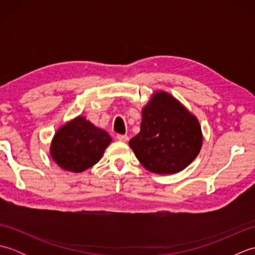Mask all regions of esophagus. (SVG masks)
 <instances>
[{
	"label": "esophagus",
	"mask_w": 255,
	"mask_h": 255,
	"mask_svg": "<svg viewBox=\"0 0 255 255\" xmlns=\"http://www.w3.org/2000/svg\"><path fill=\"white\" fill-rule=\"evenodd\" d=\"M117 139L119 140V141L126 142V141H128V136L127 134H117Z\"/></svg>",
	"instance_id": "34e87169"
}]
</instances>
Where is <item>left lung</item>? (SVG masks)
I'll list each match as a JSON object with an SVG mask.
<instances>
[{"label": "left lung", "instance_id": "8db88e82", "mask_svg": "<svg viewBox=\"0 0 255 255\" xmlns=\"http://www.w3.org/2000/svg\"><path fill=\"white\" fill-rule=\"evenodd\" d=\"M202 144L197 118L165 92H156L143 107L140 132L129 141L140 163L156 174L184 170Z\"/></svg>", "mask_w": 255, "mask_h": 255}]
</instances>
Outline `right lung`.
Masks as SVG:
<instances>
[{
    "label": "right lung",
    "instance_id": "1",
    "mask_svg": "<svg viewBox=\"0 0 255 255\" xmlns=\"http://www.w3.org/2000/svg\"><path fill=\"white\" fill-rule=\"evenodd\" d=\"M111 141L112 138L105 130L79 116L56 132L50 154L63 170L80 173L100 161Z\"/></svg>",
    "mask_w": 255,
    "mask_h": 255
}]
</instances>
